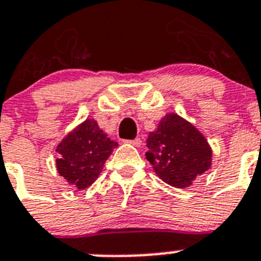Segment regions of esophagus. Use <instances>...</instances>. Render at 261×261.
<instances>
[{
  "instance_id": "1",
  "label": "esophagus",
  "mask_w": 261,
  "mask_h": 261,
  "mask_svg": "<svg viewBox=\"0 0 261 261\" xmlns=\"http://www.w3.org/2000/svg\"><path fill=\"white\" fill-rule=\"evenodd\" d=\"M127 143H130V145L133 146H141L142 145V139L141 138H135V139H131V141H126Z\"/></svg>"
}]
</instances>
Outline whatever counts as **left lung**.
<instances>
[{"label":"left lung","instance_id":"obj_1","mask_svg":"<svg viewBox=\"0 0 261 261\" xmlns=\"http://www.w3.org/2000/svg\"><path fill=\"white\" fill-rule=\"evenodd\" d=\"M146 158L160 178L175 188H188L211 167L212 150L204 135L177 114H167L150 133Z\"/></svg>","mask_w":261,"mask_h":261}]
</instances>
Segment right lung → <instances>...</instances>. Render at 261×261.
<instances>
[{
    "label": "right lung",
    "mask_w": 261,
    "mask_h": 261,
    "mask_svg": "<svg viewBox=\"0 0 261 261\" xmlns=\"http://www.w3.org/2000/svg\"><path fill=\"white\" fill-rule=\"evenodd\" d=\"M118 142L111 141L94 119H87L57 146V171L76 189L94 184Z\"/></svg>",
    "instance_id": "right-lung-1"
}]
</instances>
